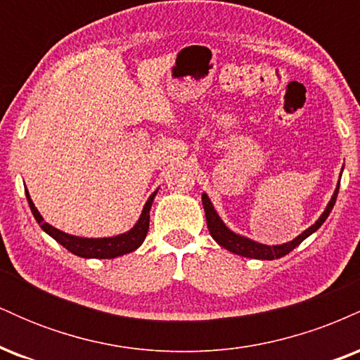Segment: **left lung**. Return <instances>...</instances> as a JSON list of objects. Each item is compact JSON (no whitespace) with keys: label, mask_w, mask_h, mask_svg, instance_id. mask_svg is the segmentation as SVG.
<instances>
[{"label":"left lung","mask_w":360,"mask_h":360,"mask_svg":"<svg viewBox=\"0 0 360 360\" xmlns=\"http://www.w3.org/2000/svg\"><path fill=\"white\" fill-rule=\"evenodd\" d=\"M342 171H344V167H342ZM340 177H342V172H340ZM338 188H340V181H338L335 191H333L332 198H330L328 205H326L323 213L320 214V218H318V220L313 223L311 226H308L304 232H301L298 237L292 238V240H289L286 243H279V245H266V243L252 240V238L245 237V235L235 233L233 230H230L229 226L225 225V221L221 220L220 214L217 213V210H214V206L212 203V200L208 198V194L206 193L201 194V201H203V208H205V214H206V225H208L210 235H212L213 240L217 242L218 245L223 247V249L230 250L232 254L242 255V257L259 259V260H274V259L284 257V255L289 254L292 249H296V247H298L300 243L304 240V238H308L309 235L315 233L316 230L323 225V221L328 218V214L333 210V205H335V201H337Z\"/></svg>","instance_id":"8db88e82"}]
</instances>
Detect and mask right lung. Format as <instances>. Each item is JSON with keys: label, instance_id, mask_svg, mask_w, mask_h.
Segmentation results:
<instances>
[{"label": "right lung", "instance_id": "right-lung-1", "mask_svg": "<svg viewBox=\"0 0 360 360\" xmlns=\"http://www.w3.org/2000/svg\"><path fill=\"white\" fill-rule=\"evenodd\" d=\"M159 189H155L154 193L148 196L147 203L143 205L142 213H140L137 223L131 226L128 232L113 235V237H101V238H88V237H77V235L65 233L62 230L52 226L51 223L44 220V217L40 214L39 210L35 208L34 201H32L30 193L25 191L28 200V206H30L32 213H34L37 223L40 225V229L45 233L51 235L56 242H59L62 247H65L69 252H72L77 257L84 259H115L120 255L130 254V252L137 250L146 240L147 232H148V221H150V206L154 203V198Z\"/></svg>", "mask_w": 360, "mask_h": 360}]
</instances>
